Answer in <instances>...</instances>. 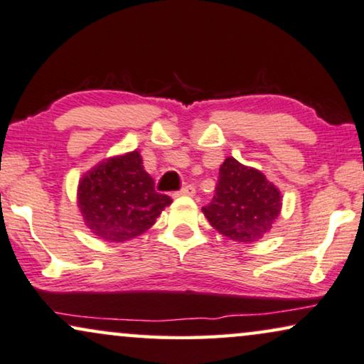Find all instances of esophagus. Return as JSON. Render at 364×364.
Wrapping results in <instances>:
<instances>
[{
  "instance_id": "esophagus-1",
  "label": "esophagus",
  "mask_w": 364,
  "mask_h": 364,
  "mask_svg": "<svg viewBox=\"0 0 364 364\" xmlns=\"http://www.w3.org/2000/svg\"><path fill=\"white\" fill-rule=\"evenodd\" d=\"M196 193V188L193 185H186L185 188H181V191H178V195H185V196H193Z\"/></svg>"
}]
</instances>
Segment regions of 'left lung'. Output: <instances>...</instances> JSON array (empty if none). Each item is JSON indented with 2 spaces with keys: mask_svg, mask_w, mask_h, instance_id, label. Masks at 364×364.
I'll return each mask as SVG.
<instances>
[{
  "mask_svg": "<svg viewBox=\"0 0 364 364\" xmlns=\"http://www.w3.org/2000/svg\"><path fill=\"white\" fill-rule=\"evenodd\" d=\"M280 206V191L264 174L227 158L203 213L211 227L230 240L257 242L272 228Z\"/></svg>",
  "mask_w": 364,
  "mask_h": 364,
  "instance_id": "left-lung-1",
  "label": "left lung"
}]
</instances>
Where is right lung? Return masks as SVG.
<instances>
[{"label":"right lung","mask_w":364,"mask_h":364,"mask_svg":"<svg viewBox=\"0 0 364 364\" xmlns=\"http://www.w3.org/2000/svg\"><path fill=\"white\" fill-rule=\"evenodd\" d=\"M171 201L154 190V179L137 151L104 161L79 185L84 222L107 242H126L144 233Z\"/></svg>","instance_id":"obj_1"}]
</instances>
